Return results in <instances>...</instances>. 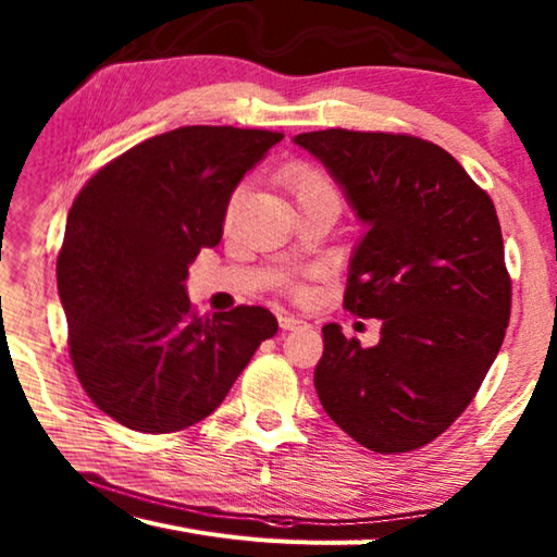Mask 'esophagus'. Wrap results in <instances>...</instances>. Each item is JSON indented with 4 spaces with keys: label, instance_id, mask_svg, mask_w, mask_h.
<instances>
[{
    "label": "esophagus",
    "instance_id": "1",
    "mask_svg": "<svg viewBox=\"0 0 557 557\" xmlns=\"http://www.w3.org/2000/svg\"><path fill=\"white\" fill-rule=\"evenodd\" d=\"M299 325H304L301 318L292 315V313H282V315H280V327H282V330H294V327H299Z\"/></svg>",
    "mask_w": 557,
    "mask_h": 557
}]
</instances>
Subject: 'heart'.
Here are the masks:
<instances>
[{"label": "heart", "instance_id": "heart-1", "mask_svg": "<svg viewBox=\"0 0 557 557\" xmlns=\"http://www.w3.org/2000/svg\"><path fill=\"white\" fill-rule=\"evenodd\" d=\"M277 182L294 200H297V206L313 203V200H339L333 180H330L323 170L313 168V164H309V162H292V164H287V168H282L277 172ZM244 194H246L244 186L234 188L232 191V196L227 200V212H224V220L227 222H232L236 210H239ZM294 292L304 294L301 287H297Z\"/></svg>", "mask_w": 557, "mask_h": 557}]
</instances>
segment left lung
I'll use <instances>...</instances> for the list:
<instances>
[{"label": "left lung", "mask_w": 557, "mask_h": 557, "mask_svg": "<svg viewBox=\"0 0 557 557\" xmlns=\"http://www.w3.org/2000/svg\"><path fill=\"white\" fill-rule=\"evenodd\" d=\"M294 144L325 164L369 227L354 248L345 309L381 318L375 347L337 323L323 327L318 399L373 453L423 447L474 399L510 323L493 200L447 150L417 136L325 128Z\"/></svg>", "instance_id": "1"}]
</instances>
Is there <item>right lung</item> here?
<instances>
[{"instance_id": "1", "label": "right lung", "mask_w": 557, "mask_h": 557, "mask_svg": "<svg viewBox=\"0 0 557 557\" xmlns=\"http://www.w3.org/2000/svg\"><path fill=\"white\" fill-rule=\"evenodd\" d=\"M282 138L174 128L104 164L71 206L57 258L71 363L126 429L174 433L203 421L277 333L263 306L198 315L184 282L200 248L220 244L236 184Z\"/></svg>"}]
</instances>
